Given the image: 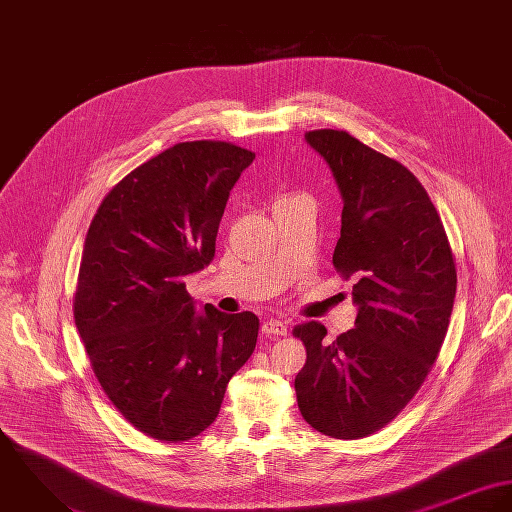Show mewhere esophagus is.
Listing matches in <instances>:
<instances>
[{"instance_id": "1", "label": "esophagus", "mask_w": 512, "mask_h": 512, "mask_svg": "<svg viewBox=\"0 0 512 512\" xmlns=\"http://www.w3.org/2000/svg\"><path fill=\"white\" fill-rule=\"evenodd\" d=\"M261 332L267 336V338H283L286 336V326H284L283 322H279V320H267V322H263V326H261Z\"/></svg>"}]
</instances>
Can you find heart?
<instances>
[{"mask_svg": "<svg viewBox=\"0 0 512 512\" xmlns=\"http://www.w3.org/2000/svg\"><path fill=\"white\" fill-rule=\"evenodd\" d=\"M296 198H302V196H284L279 202H290V200H296Z\"/></svg>", "mask_w": 512, "mask_h": 512, "instance_id": "obj_1", "label": "heart"}]
</instances>
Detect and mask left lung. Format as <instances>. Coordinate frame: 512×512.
Listing matches in <instances>:
<instances>
[{
  "label": "left lung",
  "mask_w": 512,
  "mask_h": 512,
  "mask_svg": "<svg viewBox=\"0 0 512 512\" xmlns=\"http://www.w3.org/2000/svg\"><path fill=\"white\" fill-rule=\"evenodd\" d=\"M304 137L340 186L332 263L355 281L359 312L355 328L332 341L320 322L294 328L306 347L294 391L314 430L359 440L393 422L428 377L454 308V253L428 192L402 163L347 131Z\"/></svg>",
  "instance_id": "left-lung-1"
}]
</instances>
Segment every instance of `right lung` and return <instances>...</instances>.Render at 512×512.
<instances>
[{
    "mask_svg": "<svg viewBox=\"0 0 512 512\" xmlns=\"http://www.w3.org/2000/svg\"><path fill=\"white\" fill-rule=\"evenodd\" d=\"M253 159L226 141L176 143L123 176L88 228L76 328L104 393L153 440L204 432L255 349V314H196L182 281L212 261L229 190Z\"/></svg>",
    "mask_w": 512,
    "mask_h": 512,
    "instance_id": "obj_1",
    "label": "right lung"
}]
</instances>
